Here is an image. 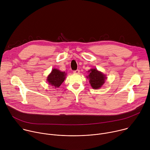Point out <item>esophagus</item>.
Returning <instances> with one entry per match:
<instances>
[{"label": "esophagus", "instance_id": "esophagus-1", "mask_svg": "<svg viewBox=\"0 0 150 150\" xmlns=\"http://www.w3.org/2000/svg\"><path fill=\"white\" fill-rule=\"evenodd\" d=\"M79 72H80V71H79V69H77V70H75V71H74V74H79Z\"/></svg>", "mask_w": 150, "mask_h": 150}]
</instances>
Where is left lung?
I'll return each mask as SVG.
<instances>
[{
	"label": "left lung",
	"instance_id": "8db88e82",
	"mask_svg": "<svg viewBox=\"0 0 150 150\" xmlns=\"http://www.w3.org/2000/svg\"><path fill=\"white\" fill-rule=\"evenodd\" d=\"M88 72L89 75L87 78L89 79V82L92 88L96 90L101 88L107 78L105 75L98 71L96 68L91 69Z\"/></svg>",
	"mask_w": 150,
	"mask_h": 150
}]
</instances>
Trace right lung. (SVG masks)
I'll use <instances>...</instances> for the list:
<instances>
[{
  "mask_svg": "<svg viewBox=\"0 0 150 150\" xmlns=\"http://www.w3.org/2000/svg\"><path fill=\"white\" fill-rule=\"evenodd\" d=\"M66 75L67 74L65 72H61L59 69L54 68L47 76V81L49 85L54 88H58L65 79Z\"/></svg>",
  "mask_w": 150,
  "mask_h": 150,
  "instance_id": "right-lung-1",
  "label": "right lung"
}]
</instances>
